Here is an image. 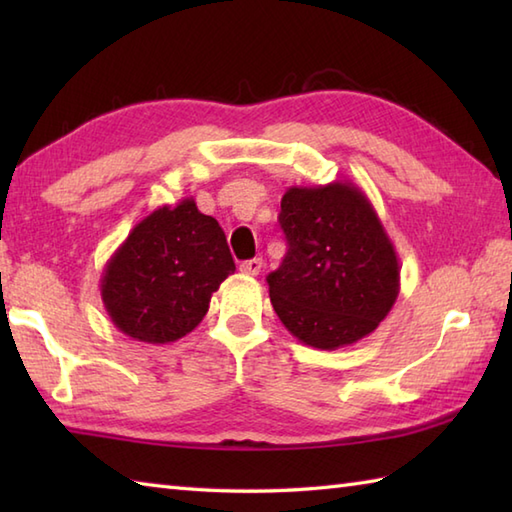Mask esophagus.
I'll list each match as a JSON object with an SVG mask.
<instances>
[{"mask_svg": "<svg viewBox=\"0 0 512 512\" xmlns=\"http://www.w3.org/2000/svg\"><path fill=\"white\" fill-rule=\"evenodd\" d=\"M239 273H242V275H250V277L259 275V273H262V259H259V257L246 259V262L239 264Z\"/></svg>", "mask_w": 512, "mask_h": 512, "instance_id": "obj_1", "label": "esophagus"}]
</instances>
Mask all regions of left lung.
<instances>
[{
  "label": "left lung",
  "instance_id": "8db88e82",
  "mask_svg": "<svg viewBox=\"0 0 512 512\" xmlns=\"http://www.w3.org/2000/svg\"><path fill=\"white\" fill-rule=\"evenodd\" d=\"M279 224L288 253L266 281L286 330L317 350L372 334L398 299L400 264L361 187L350 180L290 187Z\"/></svg>",
  "mask_w": 512,
  "mask_h": 512
}]
</instances>
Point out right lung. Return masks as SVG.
<instances>
[{
	"label": "right lung",
	"mask_w": 512,
	"mask_h": 512,
	"mask_svg": "<svg viewBox=\"0 0 512 512\" xmlns=\"http://www.w3.org/2000/svg\"><path fill=\"white\" fill-rule=\"evenodd\" d=\"M233 273L220 224L184 198L129 231L103 268L101 299L129 339L165 345L198 328L213 292Z\"/></svg>",
	"instance_id": "right-lung-1"
}]
</instances>
